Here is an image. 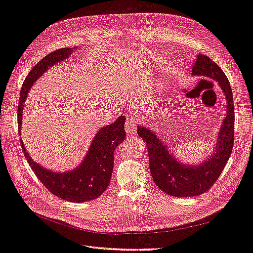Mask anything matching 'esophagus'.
Here are the masks:
<instances>
[{
  "mask_svg": "<svg viewBox=\"0 0 253 253\" xmlns=\"http://www.w3.org/2000/svg\"><path fill=\"white\" fill-rule=\"evenodd\" d=\"M126 131L127 135H135L137 133V122L132 117H128L126 121Z\"/></svg>",
  "mask_w": 253,
  "mask_h": 253,
  "instance_id": "34e87169",
  "label": "esophagus"
}]
</instances>
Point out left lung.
I'll return each mask as SVG.
<instances>
[{"label":"left lung","mask_w":253,"mask_h":253,"mask_svg":"<svg viewBox=\"0 0 253 253\" xmlns=\"http://www.w3.org/2000/svg\"><path fill=\"white\" fill-rule=\"evenodd\" d=\"M193 77H207L217 82L227 100V112L217 136L214 152L198 165L177 161L152 129L138 125L137 133L147 143L150 171L162 192L173 197H194L214 185L228 163L234 141V103L230 82L220 67L210 57L198 54Z\"/></svg>","instance_id":"1"}]
</instances>
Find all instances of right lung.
Listing matches in <instances>:
<instances>
[{
  "instance_id": "obj_1",
  "label": "right lung",
  "mask_w": 253,
  "mask_h": 253,
  "mask_svg": "<svg viewBox=\"0 0 253 253\" xmlns=\"http://www.w3.org/2000/svg\"><path fill=\"white\" fill-rule=\"evenodd\" d=\"M74 47H63L42 58L27 74L20 92L18 106V126L21 134L23 107L31 87L50 67L69 57ZM125 116H120L112 125L101 127L80 165L66 172H55L40 166L34 161L23 145L22 151L33 171L50 192L70 202H86L97 199L110 185L114 168V151L126 139Z\"/></svg>"
}]
</instances>
